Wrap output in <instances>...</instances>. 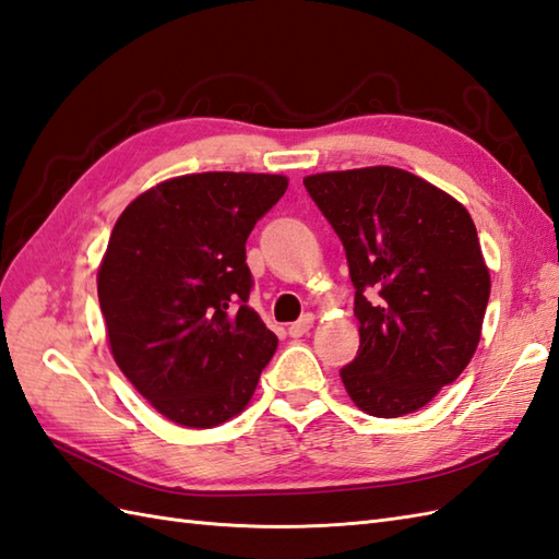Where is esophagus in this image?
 Wrapping results in <instances>:
<instances>
[{"label":"esophagus","instance_id":"34e87169","mask_svg":"<svg viewBox=\"0 0 559 559\" xmlns=\"http://www.w3.org/2000/svg\"><path fill=\"white\" fill-rule=\"evenodd\" d=\"M311 323H314V317L305 314L302 319H297L295 323H290V326H288V335H290V338H302V335L309 333Z\"/></svg>","mask_w":559,"mask_h":559}]
</instances>
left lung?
Segmentation results:
<instances>
[{"label":"left lung","mask_w":559,"mask_h":559,"mask_svg":"<svg viewBox=\"0 0 559 559\" xmlns=\"http://www.w3.org/2000/svg\"><path fill=\"white\" fill-rule=\"evenodd\" d=\"M345 248L359 321L357 357L341 369L371 417L428 405L481 341L490 276L464 206L393 166L305 178Z\"/></svg>","instance_id":"obj_1"}]
</instances>
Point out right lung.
<instances>
[{
    "mask_svg": "<svg viewBox=\"0 0 559 559\" xmlns=\"http://www.w3.org/2000/svg\"><path fill=\"white\" fill-rule=\"evenodd\" d=\"M288 190L271 174L164 180L116 221L97 295L116 365L166 419L212 428L248 405L278 338L248 305L245 242Z\"/></svg>",
    "mask_w": 559,
    "mask_h": 559,
    "instance_id": "add662e5",
    "label": "right lung"
}]
</instances>
